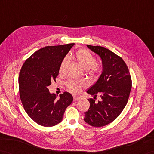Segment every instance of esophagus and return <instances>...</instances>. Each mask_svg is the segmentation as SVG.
<instances>
[{
    "label": "esophagus",
    "mask_w": 154,
    "mask_h": 154,
    "mask_svg": "<svg viewBox=\"0 0 154 154\" xmlns=\"http://www.w3.org/2000/svg\"><path fill=\"white\" fill-rule=\"evenodd\" d=\"M80 99V97H79V96H73V101H77L79 100Z\"/></svg>",
    "instance_id": "34e87169"
}]
</instances>
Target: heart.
<instances>
[{"label":"heart","mask_w":154,"mask_h":154,"mask_svg":"<svg viewBox=\"0 0 154 154\" xmlns=\"http://www.w3.org/2000/svg\"><path fill=\"white\" fill-rule=\"evenodd\" d=\"M75 58L76 59L78 63L83 67V68L90 70L92 74H96L98 73L100 70V66L96 63V59L92 54L85 49H79L75 52ZM68 61L67 57L64 58L60 66V72L62 73L65 69V67ZM85 83L83 81H75L69 80L66 83L67 87L69 90L73 93H77L80 91L81 87H84Z\"/></svg>","instance_id":"1"}]
</instances>
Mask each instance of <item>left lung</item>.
<instances>
[{"mask_svg":"<svg viewBox=\"0 0 154 154\" xmlns=\"http://www.w3.org/2000/svg\"><path fill=\"white\" fill-rule=\"evenodd\" d=\"M87 46L100 56L103 71L98 81L87 91L94 98L88 99L90 108L85 113L84 120L92 127H101L112 123L122 112L129 98L132 80L122 58L102 46ZM98 95L101 100L95 102Z\"/></svg>","mask_w":154,"mask_h":154,"instance_id":"8db88e82","label":"left lung"}]
</instances>
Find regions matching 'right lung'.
Segmentation results:
<instances>
[{
	"label": "right lung",
	"mask_w": 154,
	"mask_h": 154,
	"mask_svg": "<svg viewBox=\"0 0 154 154\" xmlns=\"http://www.w3.org/2000/svg\"><path fill=\"white\" fill-rule=\"evenodd\" d=\"M74 43L47 46L38 50L23 64L19 75L20 97L27 115L43 127H52L62 121L73 96L65 92L56 100L48 87L58 75L60 63Z\"/></svg>",
	"instance_id": "right-lung-1"
}]
</instances>
